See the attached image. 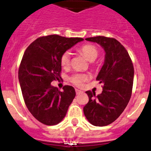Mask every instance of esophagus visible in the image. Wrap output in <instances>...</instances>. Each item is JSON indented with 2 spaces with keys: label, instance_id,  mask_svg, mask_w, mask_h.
Listing matches in <instances>:
<instances>
[{
  "label": "esophagus",
  "instance_id": "34e87169",
  "mask_svg": "<svg viewBox=\"0 0 151 151\" xmlns=\"http://www.w3.org/2000/svg\"><path fill=\"white\" fill-rule=\"evenodd\" d=\"M75 91H76V93H77V94L81 93L83 92V91H80V90H79V89H77V88H76V89H75Z\"/></svg>",
  "mask_w": 151,
  "mask_h": 151
}]
</instances>
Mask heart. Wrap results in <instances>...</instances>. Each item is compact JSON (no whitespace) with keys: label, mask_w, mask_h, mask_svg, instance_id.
<instances>
[{"label":"heart","mask_w":151,"mask_h":151,"mask_svg":"<svg viewBox=\"0 0 151 151\" xmlns=\"http://www.w3.org/2000/svg\"><path fill=\"white\" fill-rule=\"evenodd\" d=\"M80 52L85 56V58L89 61L93 62L97 58L99 55V51L97 48L93 45H86L80 48ZM70 58L71 53L67 51L63 54L60 58V63L63 68H66L70 63ZM87 75L82 74H75L71 77V81L77 86H82L84 83L85 80H86Z\"/></svg>","instance_id":"1"}]
</instances>
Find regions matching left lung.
<instances>
[{"mask_svg": "<svg viewBox=\"0 0 151 151\" xmlns=\"http://www.w3.org/2000/svg\"><path fill=\"white\" fill-rule=\"evenodd\" d=\"M99 45L105 52L104 62L96 80L103 91L96 96L86 91L89 101L83 108L85 116L92 125L105 126L115 121L127 106L134 81V66L127 50L118 41L104 36L87 38Z\"/></svg>", "mask_w": 151, "mask_h": 151, "instance_id": "1", "label": "left lung"}]
</instances>
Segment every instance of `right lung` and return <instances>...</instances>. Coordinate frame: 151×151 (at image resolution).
I'll return each instance as SVG.
<instances>
[{
	"label": "right lung",
	"instance_id": "right-lung-1",
	"mask_svg": "<svg viewBox=\"0 0 151 151\" xmlns=\"http://www.w3.org/2000/svg\"><path fill=\"white\" fill-rule=\"evenodd\" d=\"M82 38L50 35L38 38L25 50L19 66L18 78L22 96L30 113L48 126L59 123L76 96L72 86L58 91L51 83L60 78V58Z\"/></svg>",
	"mask_w": 151,
	"mask_h": 151
}]
</instances>
